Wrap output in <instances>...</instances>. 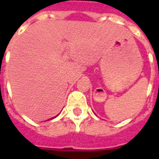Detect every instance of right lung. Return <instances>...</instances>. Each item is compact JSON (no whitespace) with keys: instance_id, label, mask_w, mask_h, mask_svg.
<instances>
[{"instance_id":"right-lung-1","label":"right lung","mask_w":159,"mask_h":159,"mask_svg":"<svg viewBox=\"0 0 159 159\" xmlns=\"http://www.w3.org/2000/svg\"><path fill=\"white\" fill-rule=\"evenodd\" d=\"M56 117H52V118H50V119H48V120H51V119H53V118H55Z\"/></svg>"}]
</instances>
